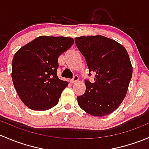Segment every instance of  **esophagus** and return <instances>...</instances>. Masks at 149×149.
I'll return each instance as SVG.
<instances>
[{"instance_id":"obj_1","label":"esophagus","mask_w":149,"mask_h":149,"mask_svg":"<svg viewBox=\"0 0 149 149\" xmlns=\"http://www.w3.org/2000/svg\"><path fill=\"white\" fill-rule=\"evenodd\" d=\"M78 80H79V76H78L77 75H74L73 77L70 79V82H71V83H74V82L77 81Z\"/></svg>"}]
</instances>
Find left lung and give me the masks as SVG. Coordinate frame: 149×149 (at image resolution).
Instances as JSON below:
<instances>
[{"mask_svg":"<svg viewBox=\"0 0 149 149\" xmlns=\"http://www.w3.org/2000/svg\"><path fill=\"white\" fill-rule=\"evenodd\" d=\"M76 47L85 58L94 82L86 79V91L78 96V104L86 112L102 117L112 113L124 100L133 68L125 48L101 35L75 38Z\"/></svg>","mask_w":149,"mask_h":149,"instance_id":"8db88e82","label":"left lung"}]
</instances>
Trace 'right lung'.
I'll list each match as a JSON object with an SVG mask.
<instances>
[{
	"instance_id": "1",
	"label": "right lung",
	"mask_w": 149,
	"mask_h": 149,
	"mask_svg": "<svg viewBox=\"0 0 149 149\" xmlns=\"http://www.w3.org/2000/svg\"><path fill=\"white\" fill-rule=\"evenodd\" d=\"M73 43L71 37L41 36L16 52L12 61V80L26 107L42 111L58 103L68 86L57 75L58 57Z\"/></svg>"
}]
</instances>
